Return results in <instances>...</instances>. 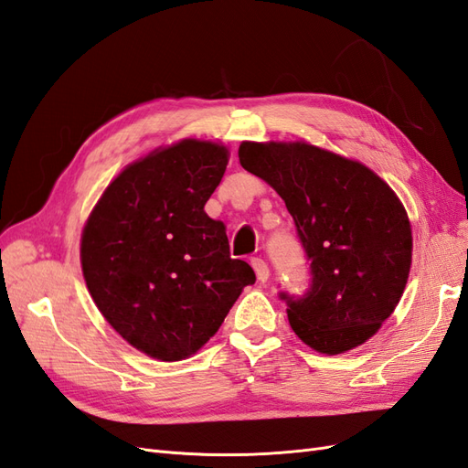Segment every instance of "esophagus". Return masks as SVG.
<instances>
[{
    "instance_id": "esophagus-1",
    "label": "esophagus",
    "mask_w": 468,
    "mask_h": 468,
    "mask_svg": "<svg viewBox=\"0 0 468 468\" xmlns=\"http://www.w3.org/2000/svg\"><path fill=\"white\" fill-rule=\"evenodd\" d=\"M250 263H251V267H253V271H256V275H258V281L265 282V281L269 279V267H267L265 260H261V258H251Z\"/></svg>"
}]
</instances>
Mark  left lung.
Returning <instances> with one entry per match:
<instances>
[{
  "mask_svg": "<svg viewBox=\"0 0 468 468\" xmlns=\"http://www.w3.org/2000/svg\"><path fill=\"white\" fill-rule=\"evenodd\" d=\"M239 164L285 201L310 261L303 294L279 292L306 346L337 356L367 342L404 292L412 230L369 167L304 143H242Z\"/></svg>",
  "mask_w": 468,
  "mask_h": 468,
  "instance_id": "obj_1",
  "label": "left lung"
}]
</instances>
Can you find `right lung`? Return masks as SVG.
I'll return each mask as SVG.
<instances>
[{"label": "right lung", "instance_id": "1", "mask_svg": "<svg viewBox=\"0 0 468 468\" xmlns=\"http://www.w3.org/2000/svg\"><path fill=\"white\" fill-rule=\"evenodd\" d=\"M226 164L229 150L201 140L154 152L121 172L83 229L81 269L97 308L154 359L193 356L256 282L205 212Z\"/></svg>", "mask_w": 468, "mask_h": 468}]
</instances>
